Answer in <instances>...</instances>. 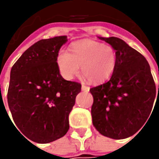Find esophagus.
Segmentation results:
<instances>
[{
  "label": "esophagus",
  "mask_w": 159,
  "mask_h": 159,
  "mask_svg": "<svg viewBox=\"0 0 159 159\" xmlns=\"http://www.w3.org/2000/svg\"><path fill=\"white\" fill-rule=\"evenodd\" d=\"M81 89H82L83 91H89V87H88L87 85H85L83 83L82 85H81Z\"/></svg>",
  "instance_id": "obj_1"
}]
</instances>
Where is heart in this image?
<instances>
[{
	"label": "heart",
	"instance_id": "heart-1",
	"mask_svg": "<svg viewBox=\"0 0 159 159\" xmlns=\"http://www.w3.org/2000/svg\"><path fill=\"white\" fill-rule=\"evenodd\" d=\"M58 69L64 79L70 80L79 75L91 83H99L112 75L117 64V55L112 47L92 40L74 42L70 52L60 50L57 57Z\"/></svg>",
	"mask_w": 159,
	"mask_h": 159
}]
</instances>
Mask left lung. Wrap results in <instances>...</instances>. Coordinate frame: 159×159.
Masks as SVG:
<instances>
[{"instance_id": "obj_1", "label": "left lung", "mask_w": 159, "mask_h": 159, "mask_svg": "<svg viewBox=\"0 0 159 159\" xmlns=\"http://www.w3.org/2000/svg\"><path fill=\"white\" fill-rule=\"evenodd\" d=\"M99 39L114 48L117 64L107 82L90 89L94 97L93 125L106 137L125 139L134 135L150 119L156 85L150 64L141 53L117 37Z\"/></svg>"}]
</instances>
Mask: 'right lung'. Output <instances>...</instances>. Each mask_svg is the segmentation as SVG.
<instances>
[{"label": "right lung", "mask_w": 159, "mask_h": 159, "mask_svg": "<svg viewBox=\"0 0 159 159\" xmlns=\"http://www.w3.org/2000/svg\"><path fill=\"white\" fill-rule=\"evenodd\" d=\"M67 40V36H57L37 41L10 70L8 104L15 127L37 143L65 135L69 114L81 90L80 83L65 80L58 69L57 54Z\"/></svg>", "instance_id": "obj_1"}]
</instances>
